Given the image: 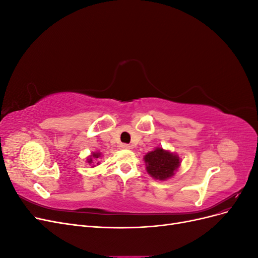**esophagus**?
Wrapping results in <instances>:
<instances>
[{
  "instance_id": "esophagus-1",
  "label": "esophagus",
  "mask_w": 258,
  "mask_h": 258,
  "mask_svg": "<svg viewBox=\"0 0 258 258\" xmlns=\"http://www.w3.org/2000/svg\"><path fill=\"white\" fill-rule=\"evenodd\" d=\"M120 148H122V150H129L130 145L129 144H120Z\"/></svg>"
}]
</instances>
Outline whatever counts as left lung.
<instances>
[{
  "instance_id": "8db88e82",
  "label": "left lung",
  "mask_w": 258,
  "mask_h": 258,
  "mask_svg": "<svg viewBox=\"0 0 258 258\" xmlns=\"http://www.w3.org/2000/svg\"><path fill=\"white\" fill-rule=\"evenodd\" d=\"M143 159L147 173L159 181H166L174 176L181 165L177 154L162 147H156L154 151L148 152Z\"/></svg>"
}]
</instances>
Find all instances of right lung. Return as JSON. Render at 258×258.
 <instances>
[{"mask_svg":"<svg viewBox=\"0 0 258 258\" xmlns=\"http://www.w3.org/2000/svg\"><path fill=\"white\" fill-rule=\"evenodd\" d=\"M102 156V154H101L100 152H92L87 158H86V162L89 163V165L91 166V168H95L97 166L100 165V162H98L97 160Z\"/></svg>","mask_w":258,"mask_h":258,"instance_id":"obj_1","label":"right lung"}]
</instances>
